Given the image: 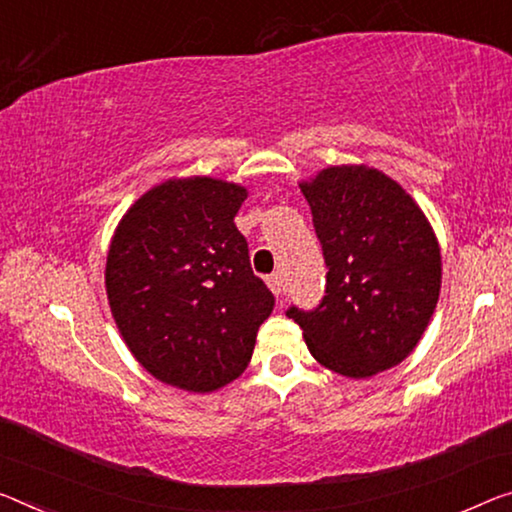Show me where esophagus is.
<instances>
[{"instance_id":"obj_1","label":"esophagus","mask_w":512,"mask_h":512,"mask_svg":"<svg viewBox=\"0 0 512 512\" xmlns=\"http://www.w3.org/2000/svg\"><path fill=\"white\" fill-rule=\"evenodd\" d=\"M267 286H270V290L277 297H281L283 295V277H281V272H274V274H270V277H267Z\"/></svg>"}]
</instances>
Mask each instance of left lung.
Here are the masks:
<instances>
[{"mask_svg": "<svg viewBox=\"0 0 512 512\" xmlns=\"http://www.w3.org/2000/svg\"><path fill=\"white\" fill-rule=\"evenodd\" d=\"M327 265L325 297L286 311L311 355L345 377H371L421 341L442 286L432 226L396 180L364 164L322 169L300 185Z\"/></svg>", "mask_w": 512, "mask_h": 512, "instance_id": "1", "label": "left lung"}]
</instances>
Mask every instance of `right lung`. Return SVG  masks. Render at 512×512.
<instances>
[{
	"mask_svg": "<svg viewBox=\"0 0 512 512\" xmlns=\"http://www.w3.org/2000/svg\"><path fill=\"white\" fill-rule=\"evenodd\" d=\"M245 187L171 178L132 203L109 245L105 286L116 327L155 380L206 393L254 352L274 295L251 272L233 217Z\"/></svg>",
	"mask_w": 512,
	"mask_h": 512,
	"instance_id": "add662e5",
	"label": "right lung"
}]
</instances>
